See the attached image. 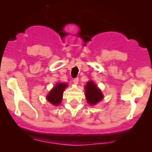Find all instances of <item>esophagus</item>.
I'll return each instance as SVG.
<instances>
[{"label": "esophagus", "instance_id": "esophagus-1", "mask_svg": "<svg viewBox=\"0 0 152 152\" xmlns=\"http://www.w3.org/2000/svg\"><path fill=\"white\" fill-rule=\"evenodd\" d=\"M73 82H74V84L77 85L78 83V78H74V81H73Z\"/></svg>", "mask_w": 152, "mask_h": 152}]
</instances>
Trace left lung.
<instances>
[{"instance_id":"obj_1","label":"left lung","mask_w":152,"mask_h":152,"mask_svg":"<svg viewBox=\"0 0 152 152\" xmlns=\"http://www.w3.org/2000/svg\"><path fill=\"white\" fill-rule=\"evenodd\" d=\"M85 96L90 105H95L104 98L103 94L93 81L87 82L85 86Z\"/></svg>"}]
</instances>
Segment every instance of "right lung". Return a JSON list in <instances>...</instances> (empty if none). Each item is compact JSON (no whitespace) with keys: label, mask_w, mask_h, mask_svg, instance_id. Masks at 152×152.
I'll list each match as a JSON object with an SVG mask.
<instances>
[{"label":"right lung","mask_w":152,"mask_h":152,"mask_svg":"<svg viewBox=\"0 0 152 152\" xmlns=\"http://www.w3.org/2000/svg\"><path fill=\"white\" fill-rule=\"evenodd\" d=\"M68 84L65 83H58L50 90L46 96V99L48 102L54 106H58L61 104L63 98V93Z\"/></svg>","instance_id":"obj_1"}]
</instances>
